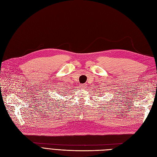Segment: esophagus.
Segmentation results:
<instances>
[{"instance_id":"obj_1","label":"esophagus","mask_w":157,"mask_h":157,"mask_svg":"<svg viewBox=\"0 0 157 157\" xmlns=\"http://www.w3.org/2000/svg\"><path fill=\"white\" fill-rule=\"evenodd\" d=\"M81 88H86V85H85V84L82 85V86H81Z\"/></svg>"}]
</instances>
